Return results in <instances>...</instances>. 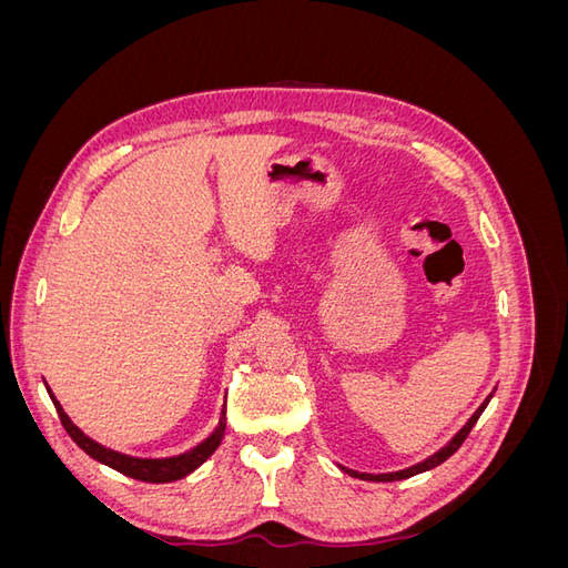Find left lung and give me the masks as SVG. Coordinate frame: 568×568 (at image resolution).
Returning a JSON list of instances; mask_svg holds the SVG:
<instances>
[{"mask_svg":"<svg viewBox=\"0 0 568 568\" xmlns=\"http://www.w3.org/2000/svg\"><path fill=\"white\" fill-rule=\"evenodd\" d=\"M493 393H495V388H493ZM493 393L488 395V398L478 405V409L474 412V415L469 417V422L464 424L459 432L443 445L440 450H436L434 455H428L426 459H422V462H417V464H412V467H407V469H400V471H388V474H365V471H355V469H348V467H341V464H336V467L341 469V471H346L348 476H355V478H363V480H374V484H388V480H403V478H409V476H417V474H422V471H428V469H434V467H438V464H443L445 459H448L450 455H455L457 453V448L459 445L464 443V438L469 436V432L474 428V424L478 422V417L484 415V409L488 407V403H490V398H493Z\"/></svg>","mask_w":568,"mask_h":568,"instance_id":"left-lung-1","label":"left lung"}]
</instances>
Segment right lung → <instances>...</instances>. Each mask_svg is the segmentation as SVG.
Instances as JSON below:
<instances>
[{
    "instance_id": "add662e5",
    "label": "right lung",
    "mask_w": 568,
    "mask_h": 568,
    "mask_svg": "<svg viewBox=\"0 0 568 568\" xmlns=\"http://www.w3.org/2000/svg\"><path fill=\"white\" fill-rule=\"evenodd\" d=\"M47 393H49L51 403H54V407L59 412V419L68 432V436H71L84 453H88L92 459L106 464V467H111L120 474H125L130 478L146 480V484H170V480H180V478L189 476L217 450V445L222 443V438H225V426H227L225 412H227V407L222 405L217 426L213 428L209 438H203L199 445H194L192 450L173 455V457H132V455H123V453L106 448V445L92 440L88 434H82L80 428L71 422V417L65 415L61 403L54 398V393H51L49 386H47Z\"/></svg>"
}]
</instances>
